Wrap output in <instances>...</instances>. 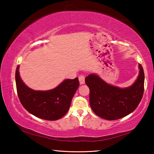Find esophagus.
Returning a JSON list of instances; mask_svg holds the SVG:
<instances>
[{
    "label": "esophagus",
    "instance_id": "obj_1",
    "mask_svg": "<svg viewBox=\"0 0 154 154\" xmlns=\"http://www.w3.org/2000/svg\"><path fill=\"white\" fill-rule=\"evenodd\" d=\"M79 81L80 84H83L85 83V76L83 75H80L79 76Z\"/></svg>",
    "mask_w": 154,
    "mask_h": 154
}]
</instances>
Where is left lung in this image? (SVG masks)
<instances>
[{
  "label": "left lung",
  "instance_id": "obj_1",
  "mask_svg": "<svg viewBox=\"0 0 154 154\" xmlns=\"http://www.w3.org/2000/svg\"><path fill=\"white\" fill-rule=\"evenodd\" d=\"M139 67L136 82L125 88L109 84L96 74L85 77V82L90 89V105L96 115L106 120H115L136 109L144 92V71L141 64Z\"/></svg>",
  "mask_w": 154,
  "mask_h": 154
}]
</instances>
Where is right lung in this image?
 <instances>
[{"instance_id": "1", "label": "right lung", "mask_w": 154, "mask_h": 154, "mask_svg": "<svg viewBox=\"0 0 154 154\" xmlns=\"http://www.w3.org/2000/svg\"><path fill=\"white\" fill-rule=\"evenodd\" d=\"M15 83L20 103L30 113L45 120H57L69 111L72 98L79 86L78 78L65 79L54 89L36 91L21 79L19 66L15 71Z\"/></svg>"}]
</instances>
